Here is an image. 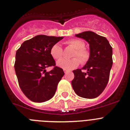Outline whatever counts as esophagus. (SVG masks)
I'll return each instance as SVG.
<instances>
[{"label":"esophagus","instance_id":"obj_1","mask_svg":"<svg viewBox=\"0 0 130 130\" xmlns=\"http://www.w3.org/2000/svg\"><path fill=\"white\" fill-rule=\"evenodd\" d=\"M63 71L64 72H65V74H67V73L68 72V70H66V69H63Z\"/></svg>","mask_w":130,"mask_h":130}]
</instances>
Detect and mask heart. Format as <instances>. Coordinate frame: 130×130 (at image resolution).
Wrapping results in <instances>:
<instances>
[{
	"mask_svg": "<svg viewBox=\"0 0 130 130\" xmlns=\"http://www.w3.org/2000/svg\"><path fill=\"white\" fill-rule=\"evenodd\" d=\"M67 44L75 49L72 59L62 58L56 62L58 67L66 70H72L79 66L80 61L83 65L86 63L90 59V51L85 48V43L79 39H71L67 42ZM51 56L55 60L61 58L63 55V50L58 44H55L50 50ZM77 57L79 59L76 58Z\"/></svg>",
	"mask_w": 130,
	"mask_h": 130,
	"instance_id": "obj_1",
	"label": "heart"
}]
</instances>
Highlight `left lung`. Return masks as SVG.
I'll return each mask as SVG.
<instances>
[{
  "instance_id": "left-lung-1",
  "label": "left lung",
  "mask_w": 130,
  "mask_h": 130,
  "mask_svg": "<svg viewBox=\"0 0 130 130\" xmlns=\"http://www.w3.org/2000/svg\"><path fill=\"white\" fill-rule=\"evenodd\" d=\"M89 43L90 59L81 69L73 70L74 78L72 86L78 96L94 99L105 89L112 66V48L105 37L91 31L75 35ZM82 70H86L84 73Z\"/></svg>"
}]
</instances>
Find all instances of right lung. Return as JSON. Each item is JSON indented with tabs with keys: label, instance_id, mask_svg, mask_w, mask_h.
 I'll list each match as a JSON object with an SVG mask.
<instances>
[{
	"label": "right lung",
	"instance_id": "obj_1",
	"mask_svg": "<svg viewBox=\"0 0 130 130\" xmlns=\"http://www.w3.org/2000/svg\"><path fill=\"white\" fill-rule=\"evenodd\" d=\"M62 39L63 37L39 35L25 41L16 51L14 69L19 85L31 101L44 102L55 94L64 72L55 66L50 50ZM51 66L54 69L46 72V68Z\"/></svg>",
	"mask_w": 130,
	"mask_h": 130
}]
</instances>
